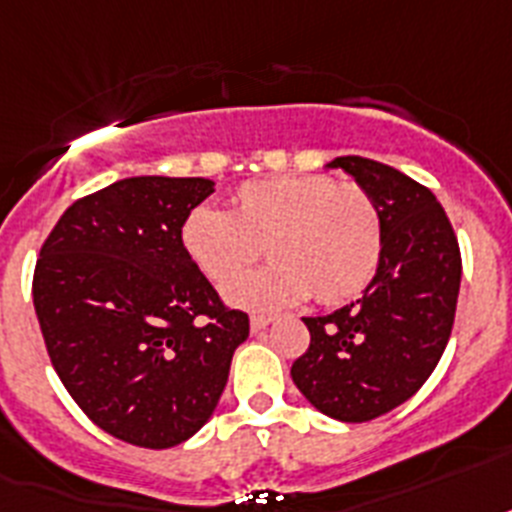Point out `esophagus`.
<instances>
[{
  "label": "esophagus",
  "mask_w": 512,
  "mask_h": 512,
  "mask_svg": "<svg viewBox=\"0 0 512 512\" xmlns=\"http://www.w3.org/2000/svg\"><path fill=\"white\" fill-rule=\"evenodd\" d=\"M273 321H276L273 315H252V318H249V328H252V334H260V331L268 328Z\"/></svg>",
  "instance_id": "1"
}]
</instances>
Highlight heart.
I'll use <instances>...</instances> for the list:
<instances>
[{"label": "heart", "instance_id": "heart-1", "mask_svg": "<svg viewBox=\"0 0 512 512\" xmlns=\"http://www.w3.org/2000/svg\"><path fill=\"white\" fill-rule=\"evenodd\" d=\"M181 247L202 276L223 286L242 276L265 247L273 263L239 278L226 299L247 310L323 305L357 297L381 263V218L363 189L328 176L247 181L231 213L194 207L181 223Z\"/></svg>", "mask_w": 512, "mask_h": 512}]
</instances>
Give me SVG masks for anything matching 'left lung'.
Returning <instances> with one entry per match:
<instances>
[{
    "mask_svg": "<svg viewBox=\"0 0 512 512\" xmlns=\"http://www.w3.org/2000/svg\"><path fill=\"white\" fill-rule=\"evenodd\" d=\"M373 199L381 218V263L363 297L302 318L310 347L292 381L328 418L365 423L413 397L450 342L460 292V247L426 186L368 157H336Z\"/></svg>",
    "mask_w": 512,
    "mask_h": 512,
    "instance_id": "left-lung-1",
    "label": "left lung"
}]
</instances>
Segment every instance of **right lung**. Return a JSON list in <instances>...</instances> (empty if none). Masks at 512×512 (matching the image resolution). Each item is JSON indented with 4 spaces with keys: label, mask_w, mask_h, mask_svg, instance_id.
Masks as SVG:
<instances>
[{
    "label": "right lung",
    "mask_w": 512,
    "mask_h": 512,
    "mask_svg": "<svg viewBox=\"0 0 512 512\" xmlns=\"http://www.w3.org/2000/svg\"><path fill=\"white\" fill-rule=\"evenodd\" d=\"M210 178L134 176L62 213L41 247L33 307L60 381L120 442L168 450L226 389L249 318L226 310L181 247Z\"/></svg>",
    "instance_id": "right-lung-1"
}]
</instances>
